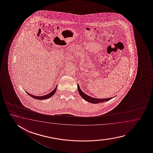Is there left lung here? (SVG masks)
Instances as JSON below:
<instances>
[{
  "label": "left lung",
  "mask_w": 153,
  "mask_h": 153,
  "mask_svg": "<svg viewBox=\"0 0 153 153\" xmlns=\"http://www.w3.org/2000/svg\"><path fill=\"white\" fill-rule=\"evenodd\" d=\"M78 92L79 93L80 95L81 96V97L83 99H84L85 100L88 101L90 103H94V104H97L99 103H102L106 101H108L111 99H112L113 97L107 98H95L89 96H88L86 94H85L82 91H81V89L80 88L79 85L78 84Z\"/></svg>",
  "instance_id": "obj_1"
}]
</instances>
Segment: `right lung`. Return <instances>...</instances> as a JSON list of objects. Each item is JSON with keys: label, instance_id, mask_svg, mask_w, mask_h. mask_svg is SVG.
I'll use <instances>...</instances> for the list:
<instances>
[{"label": "right lung", "instance_id": "1", "mask_svg": "<svg viewBox=\"0 0 153 153\" xmlns=\"http://www.w3.org/2000/svg\"><path fill=\"white\" fill-rule=\"evenodd\" d=\"M56 89H57V86H56V88H55V89L53 90H52L50 93H49L48 94H46L44 96H36L34 95H33V94H29V93H28L27 92V94H29V96L32 97L34 98V99H36V100H46V99H48L49 98L51 97V96H52L53 94H55V93L56 92Z\"/></svg>", "mask_w": 153, "mask_h": 153}]
</instances>
